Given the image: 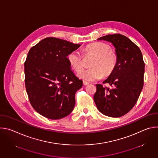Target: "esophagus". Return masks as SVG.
Listing matches in <instances>:
<instances>
[{
	"label": "esophagus",
	"instance_id": "obj_1",
	"mask_svg": "<svg viewBox=\"0 0 158 158\" xmlns=\"http://www.w3.org/2000/svg\"><path fill=\"white\" fill-rule=\"evenodd\" d=\"M89 84V83L87 82H86V81H83V85H88Z\"/></svg>",
	"mask_w": 158,
	"mask_h": 158
}]
</instances>
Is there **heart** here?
Here are the masks:
<instances>
[{
    "label": "heart",
    "instance_id": "heart-1",
    "mask_svg": "<svg viewBox=\"0 0 158 158\" xmlns=\"http://www.w3.org/2000/svg\"><path fill=\"white\" fill-rule=\"evenodd\" d=\"M84 55H92L94 59L89 66L91 68L82 71L78 74L79 78L84 81L92 82L107 77L114 71L117 65L116 54L110 51L109 45L104 42L90 44L84 49ZM67 59L72 68L79 73L84 68L82 56L77 51L70 52Z\"/></svg>",
    "mask_w": 158,
    "mask_h": 158
}]
</instances>
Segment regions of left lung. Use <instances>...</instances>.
Here are the masks:
<instances>
[{"instance_id":"obj_1","label":"left lung","mask_w":158,"mask_h":158,"mask_svg":"<svg viewBox=\"0 0 158 158\" xmlns=\"http://www.w3.org/2000/svg\"><path fill=\"white\" fill-rule=\"evenodd\" d=\"M98 40L112 44L118 62L114 71L103 82L112 87L97 84L94 101L102 114L119 118L131 110L143 89L145 67L143 55L136 45L123 35L109 34Z\"/></svg>"}]
</instances>
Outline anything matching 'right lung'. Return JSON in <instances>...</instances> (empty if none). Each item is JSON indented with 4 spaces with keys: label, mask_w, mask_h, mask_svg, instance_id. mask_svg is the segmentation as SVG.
Returning a JSON list of instances; mask_svg holds the SVG:
<instances>
[{
    "label": "right lung",
    "mask_w": 158,
    "mask_h": 158,
    "mask_svg": "<svg viewBox=\"0 0 158 158\" xmlns=\"http://www.w3.org/2000/svg\"><path fill=\"white\" fill-rule=\"evenodd\" d=\"M81 46L47 37L29 50L24 63L26 88L31 104L40 115L59 119L73 111L82 81L72 71L67 57Z\"/></svg>",
    "instance_id": "1"
}]
</instances>
